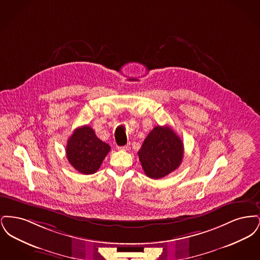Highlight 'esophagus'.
<instances>
[{
    "instance_id": "esophagus-1",
    "label": "esophagus",
    "mask_w": 260,
    "mask_h": 260,
    "mask_svg": "<svg viewBox=\"0 0 260 260\" xmlns=\"http://www.w3.org/2000/svg\"><path fill=\"white\" fill-rule=\"evenodd\" d=\"M118 148L120 149V150H128L129 148V143L128 144H126V145H124V146H121V147H118Z\"/></svg>"
}]
</instances>
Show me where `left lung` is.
Returning <instances> with one entry per match:
<instances>
[{"label":"left lung","mask_w":260,"mask_h":260,"mask_svg":"<svg viewBox=\"0 0 260 260\" xmlns=\"http://www.w3.org/2000/svg\"><path fill=\"white\" fill-rule=\"evenodd\" d=\"M182 140L168 125L155 126L143 141L138 158L145 174L153 179L173 173L181 164Z\"/></svg>","instance_id":"8db88e82"}]
</instances>
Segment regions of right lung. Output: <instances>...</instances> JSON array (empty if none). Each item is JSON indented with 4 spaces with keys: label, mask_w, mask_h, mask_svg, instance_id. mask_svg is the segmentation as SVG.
I'll list each match as a JSON object with an SVG mask.
<instances>
[{
    "label": "right lung",
    "mask_w": 260,
    "mask_h": 260,
    "mask_svg": "<svg viewBox=\"0 0 260 260\" xmlns=\"http://www.w3.org/2000/svg\"><path fill=\"white\" fill-rule=\"evenodd\" d=\"M110 150V146L101 141L90 126L83 125L76 128L69 137L66 156L76 171L92 174L98 172Z\"/></svg>",
    "instance_id": "1"
}]
</instances>
